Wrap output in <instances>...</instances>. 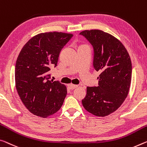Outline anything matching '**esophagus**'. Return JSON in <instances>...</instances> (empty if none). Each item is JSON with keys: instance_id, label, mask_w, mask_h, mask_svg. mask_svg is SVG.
Wrapping results in <instances>:
<instances>
[{"instance_id": "obj_1", "label": "esophagus", "mask_w": 147, "mask_h": 147, "mask_svg": "<svg viewBox=\"0 0 147 147\" xmlns=\"http://www.w3.org/2000/svg\"><path fill=\"white\" fill-rule=\"evenodd\" d=\"M68 87L69 88V89L74 90V89H75V88H77L78 86L77 85L73 84H68Z\"/></svg>"}]
</instances>
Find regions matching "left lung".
Masks as SVG:
<instances>
[{
    "mask_svg": "<svg viewBox=\"0 0 147 147\" xmlns=\"http://www.w3.org/2000/svg\"><path fill=\"white\" fill-rule=\"evenodd\" d=\"M94 47V67L99 71V86L87 87L83 107L96 116L105 117L124 103L129 91L132 66L129 55L121 42L101 30H85L80 33Z\"/></svg>",
    "mask_w": 147,
    "mask_h": 147,
    "instance_id": "obj_1",
    "label": "left lung"
}]
</instances>
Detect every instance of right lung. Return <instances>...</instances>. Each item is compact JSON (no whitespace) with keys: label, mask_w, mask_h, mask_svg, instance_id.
<instances>
[{"label":"right lung","mask_w":147,"mask_h":147,"mask_svg":"<svg viewBox=\"0 0 147 147\" xmlns=\"http://www.w3.org/2000/svg\"><path fill=\"white\" fill-rule=\"evenodd\" d=\"M73 34L47 32L36 34L22 48L15 68L16 88L25 107L33 115L47 118L59 110L67 95L65 85L50 80L60 52Z\"/></svg>","instance_id":"right-lung-1"}]
</instances>
